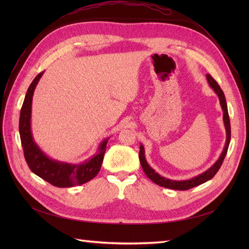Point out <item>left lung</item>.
I'll return each mask as SVG.
<instances>
[{
  "label": "left lung",
  "instance_id": "1",
  "mask_svg": "<svg viewBox=\"0 0 249 249\" xmlns=\"http://www.w3.org/2000/svg\"><path fill=\"white\" fill-rule=\"evenodd\" d=\"M206 78H207L209 86L214 90V92L217 94L218 99H219L220 106H221V109L223 112V124H224V127H225V133H227V139H225V144H224L222 153L219 156V158H218V160L206 171H203V172L199 173V175L195 176L189 179L177 180V179H171V178H167L160 176L159 173L156 172L152 167L149 166V164L147 163V161L145 159L144 146H143L142 143H140L139 160H140L142 169H143V171H144L145 175L147 176V178L149 179H152L153 182L156 183L157 185L168 188V189H173V190H188V189H191V188H193V187H196L198 185L206 183L209 179L212 178L216 175L217 171L219 170L221 164L225 158V155H227V153H228V148H229L230 142H231V124H230V116H229L227 101H225L224 93L222 91V89L220 88V86L218 85V83L212 77H211L210 74H207Z\"/></svg>",
  "mask_w": 249,
  "mask_h": 249
}]
</instances>
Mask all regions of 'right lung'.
<instances>
[{
    "instance_id": "right-lung-1",
    "label": "right lung",
    "mask_w": 249,
    "mask_h": 249,
    "mask_svg": "<svg viewBox=\"0 0 249 249\" xmlns=\"http://www.w3.org/2000/svg\"><path fill=\"white\" fill-rule=\"evenodd\" d=\"M43 71L37 74L29 86L19 115V136L25 159L36 176L59 188L85 184L99 173L109 138H105L97 146L95 154L81 163H67L50 158L34 140L31 130L32 100L35 88Z\"/></svg>"
}]
</instances>
